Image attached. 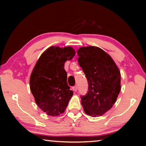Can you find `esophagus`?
Instances as JSON below:
<instances>
[{"label":"esophagus","mask_w":146,"mask_h":146,"mask_svg":"<svg viewBox=\"0 0 146 146\" xmlns=\"http://www.w3.org/2000/svg\"><path fill=\"white\" fill-rule=\"evenodd\" d=\"M77 86H73V87L72 88V90L74 91H77Z\"/></svg>","instance_id":"esophagus-1"}]
</instances>
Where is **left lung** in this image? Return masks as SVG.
Instances as JSON below:
<instances>
[{
  "mask_svg": "<svg viewBox=\"0 0 146 146\" xmlns=\"http://www.w3.org/2000/svg\"><path fill=\"white\" fill-rule=\"evenodd\" d=\"M79 66L85 73L88 91L81 97L85 113L101 116L112 108L120 91V73L112 58L98 47H81L77 51Z\"/></svg>",
  "mask_w": 146,
  "mask_h": 146,
  "instance_id": "left-lung-1",
  "label": "left lung"
}]
</instances>
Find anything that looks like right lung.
Returning <instances> with one entry per match:
<instances>
[{"mask_svg":"<svg viewBox=\"0 0 146 146\" xmlns=\"http://www.w3.org/2000/svg\"><path fill=\"white\" fill-rule=\"evenodd\" d=\"M75 55L72 47L51 46L42 54L30 76V90L44 112L58 116L65 111L73 95L67 83L64 63Z\"/></svg>","mask_w":146,"mask_h":146,"instance_id":"1","label":"right lung"}]
</instances>
